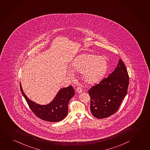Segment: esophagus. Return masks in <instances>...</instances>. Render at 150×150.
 <instances>
[{
  "label": "esophagus",
  "mask_w": 150,
  "mask_h": 150,
  "mask_svg": "<svg viewBox=\"0 0 150 150\" xmlns=\"http://www.w3.org/2000/svg\"><path fill=\"white\" fill-rule=\"evenodd\" d=\"M76 92L78 93H81L82 92V88L81 87H78L77 88H76Z\"/></svg>",
  "instance_id": "34e87169"
}]
</instances>
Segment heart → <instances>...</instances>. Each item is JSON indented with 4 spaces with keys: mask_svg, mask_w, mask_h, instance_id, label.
Wrapping results in <instances>:
<instances>
[{
    "mask_svg": "<svg viewBox=\"0 0 150 150\" xmlns=\"http://www.w3.org/2000/svg\"><path fill=\"white\" fill-rule=\"evenodd\" d=\"M72 68L76 72H83L84 81L92 84L98 81L104 76L107 68V61L102 57L81 55L75 60Z\"/></svg>",
    "mask_w": 150,
    "mask_h": 150,
    "instance_id": "heart-1",
    "label": "heart"
}]
</instances>
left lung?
Returning a JSON list of instances; mask_svg holds the SVG:
<instances>
[{
    "label": "left lung",
    "mask_w": 150,
    "mask_h": 150,
    "mask_svg": "<svg viewBox=\"0 0 150 150\" xmlns=\"http://www.w3.org/2000/svg\"><path fill=\"white\" fill-rule=\"evenodd\" d=\"M128 85L127 70L120 59L112 74L88 90L90 111L93 116L101 119L117 112L127 94Z\"/></svg>",
    "instance_id": "left-lung-1"
}]
</instances>
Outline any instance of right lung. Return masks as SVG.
<instances>
[{
  "mask_svg": "<svg viewBox=\"0 0 150 150\" xmlns=\"http://www.w3.org/2000/svg\"><path fill=\"white\" fill-rule=\"evenodd\" d=\"M20 88L22 95L32 111L41 120L50 122H59L67 116L68 112L69 102L74 95V90L72 86L62 88L50 103L41 105L27 97L23 90L21 82Z\"/></svg>",
  "mask_w": 150,
  "mask_h": 150,
  "instance_id": "add662e5",
  "label": "right lung"
}]
</instances>
